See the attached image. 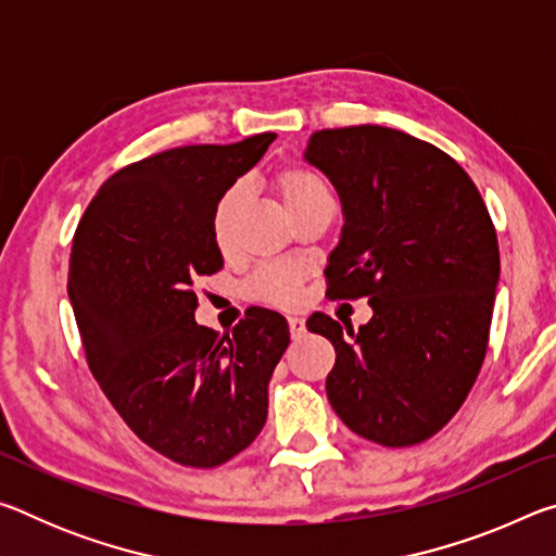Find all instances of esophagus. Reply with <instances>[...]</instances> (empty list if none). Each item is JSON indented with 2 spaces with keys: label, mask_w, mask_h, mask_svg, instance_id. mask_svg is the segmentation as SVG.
<instances>
[{
  "label": "esophagus",
  "mask_w": 556,
  "mask_h": 556,
  "mask_svg": "<svg viewBox=\"0 0 556 556\" xmlns=\"http://www.w3.org/2000/svg\"><path fill=\"white\" fill-rule=\"evenodd\" d=\"M289 321V333H291V338H301L306 333V321L301 316H289L287 318Z\"/></svg>",
  "instance_id": "34e87169"
}]
</instances>
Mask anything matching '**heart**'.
Segmentation results:
<instances>
[{
    "label": "heart",
    "mask_w": 556,
    "mask_h": 556,
    "mask_svg": "<svg viewBox=\"0 0 556 556\" xmlns=\"http://www.w3.org/2000/svg\"><path fill=\"white\" fill-rule=\"evenodd\" d=\"M271 184H275L279 201L291 218H299L301 213L318 208V205L333 203L331 184L312 166L291 164L279 168ZM235 213H238V191L223 193L211 215L213 242L223 255H228L232 248ZM301 287H304V269L291 265V262H269V265H262L255 275L244 281V291H248L250 299L281 308L299 304Z\"/></svg>",
    "instance_id": "heart-1"
}]
</instances>
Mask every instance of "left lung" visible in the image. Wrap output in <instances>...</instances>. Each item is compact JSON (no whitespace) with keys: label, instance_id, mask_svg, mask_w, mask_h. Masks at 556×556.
Listing matches in <instances>:
<instances>
[{"label":"left lung","instance_id":"left-lung-1","mask_svg":"<svg viewBox=\"0 0 556 556\" xmlns=\"http://www.w3.org/2000/svg\"><path fill=\"white\" fill-rule=\"evenodd\" d=\"M304 159L343 205L328 257L331 299H368L353 331L306 326L336 348L326 394L343 425L382 446L434 437L481 372L501 252L476 184L434 144L380 125L314 131Z\"/></svg>","mask_w":556,"mask_h":556}]
</instances>
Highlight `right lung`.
Wrapping results in <instances>:
<instances>
[{"instance_id":"add662e5","label":"right lung","mask_w":556,"mask_h":556,"mask_svg":"<svg viewBox=\"0 0 556 556\" xmlns=\"http://www.w3.org/2000/svg\"><path fill=\"white\" fill-rule=\"evenodd\" d=\"M275 139L176 147L119 168L73 235L68 296L90 372L127 427L181 466H220L257 439L289 345L269 308H248L230 336L193 316V281L223 267L215 203Z\"/></svg>"}]
</instances>
